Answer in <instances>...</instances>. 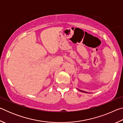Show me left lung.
I'll list each match as a JSON object with an SVG mask.
<instances>
[{
	"label": "left lung",
	"mask_w": 123,
	"mask_h": 123,
	"mask_svg": "<svg viewBox=\"0 0 123 123\" xmlns=\"http://www.w3.org/2000/svg\"><path fill=\"white\" fill-rule=\"evenodd\" d=\"M78 90L79 91H80V92H83V93H87L88 92H85V91H82V90H80V89H78Z\"/></svg>",
	"instance_id": "8db88e82"
}]
</instances>
